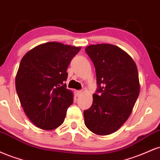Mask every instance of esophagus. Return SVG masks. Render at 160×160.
Segmentation results:
<instances>
[{"label":"esophagus","mask_w":160,"mask_h":160,"mask_svg":"<svg viewBox=\"0 0 160 160\" xmlns=\"http://www.w3.org/2000/svg\"><path fill=\"white\" fill-rule=\"evenodd\" d=\"M76 95H77V96H78V97L80 96V95H82V91H80V90H77V91H76Z\"/></svg>","instance_id":"1"}]
</instances>
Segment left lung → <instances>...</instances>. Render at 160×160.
<instances>
[{"mask_svg":"<svg viewBox=\"0 0 160 160\" xmlns=\"http://www.w3.org/2000/svg\"><path fill=\"white\" fill-rule=\"evenodd\" d=\"M85 51L94 64L98 88L92 106L83 111L84 122L96 135H110L128 120L139 95L137 66L117 46L90 45Z\"/></svg>","mask_w":160,"mask_h":160,"instance_id":"left-lung-1","label":"left lung"}]
</instances>
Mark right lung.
Listing matches in <instances>:
<instances>
[{"label": "right lung", "instance_id": "right-lung-1", "mask_svg": "<svg viewBox=\"0 0 160 160\" xmlns=\"http://www.w3.org/2000/svg\"><path fill=\"white\" fill-rule=\"evenodd\" d=\"M81 47L58 42L28 51L16 77V89L25 114L38 128L55 129L63 123L73 93L67 89V68Z\"/></svg>", "mask_w": 160, "mask_h": 160}]
</instances>
